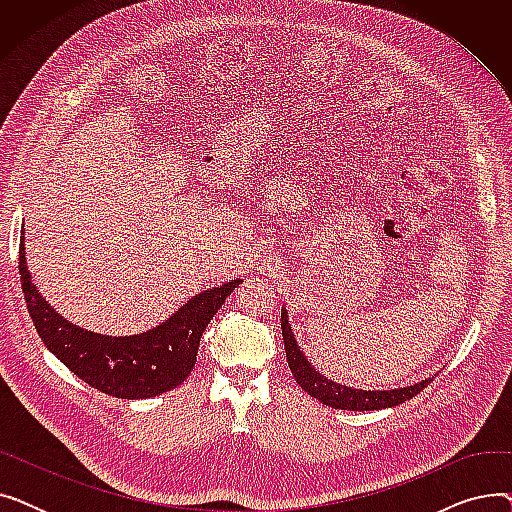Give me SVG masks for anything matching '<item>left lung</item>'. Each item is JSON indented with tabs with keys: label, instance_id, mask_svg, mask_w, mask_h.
<instances>
[{
	"label": "left lung",
	"instance_id": "left-lung-1",
	"mask_svg": "<svg viewBox=\"0 0 512 512\" xmlns=\"http://www.w3.org/2000/svg\"><path fill=\"white\" fill-rule=\"evenodd\" d=\"M280 324H282L286 359H288V367L294 375V380H297V384L309 396L317 398L321 405H326V407L344 409V411H378V409L398 407V405H402V402H407L413 396H417L423 388H427V384H432V380H434V375H429V378H425L417 384L390 388V390H363V388L346 386V384L328 380L324 373H319L313 367V363L301 351V346H299L297 338H294V332L288 324L286 307H282Z\"/></svg>",
	"mask_w": 512,
	"mask_h": 512
}]
</instances>
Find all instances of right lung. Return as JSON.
<instances>
[{
	"label": "right lung",
	"instance_id": "add662e5",
	"mask_svg": "<svg viewBox=\"0 0 512 512\" xmlns=\"http://www.w3.org/2000/svg\"><path fill=\"white\" fill-rule=\"evenodd\" d=\"M18 270L26 307L43 344L85 384L128 400L164 394L188 378L207 324L242 282L236 278L195 294L147 332L107 336L70 324L41 297L26 267L24 226Z\"/></svg>",
	"mask_w": 512,
	"mask_h": 512
}]
</instances>
